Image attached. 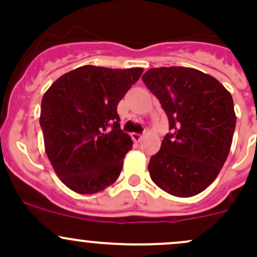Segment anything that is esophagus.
Segmentation results:
<instances>
[{
  "instance_id": "esophagus-1",
  "label": "esophagus",
  "mask_w": 257,
  "mask_h": 257,
  "mask_svg": "<svg viewBox=\"0 0 257 257\" xmlns=\"http://www.w3.org/2000/svg\"><path fill=\"white\" fill-rule=\"evenodd\" d=\"M142 138H143V136L142 134H138V133H132V139H133L136 143H139V142L142 141Z\"/></svg>"
}]
</instances>
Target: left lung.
Listing matches in <instances>:
<instances>
[{
	"label": "left lung",
	"instance_id": "obj_1",
	"mask_svg": "<svg viewBox=\"0 0 257 257\" xmlns=\"http://www.w3.org/2000/svg\"><path fill=\"white\" fill-rule=\"evenodd\" d=\"M142 79L159 99L170 131L150 158V178L174 196L196 195L229 155L236 125L231 94L214 77L188 67L152 68Z\"/></svg>",
	"mask_w": 257,
	"mask_h": 257
}]
</instances>
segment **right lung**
I'll list each match as a JSON object with an SVG mask.
<instances>
[{
	"mask_svg": "<svg viewBox=\"0 0 257 257\" xmlns=\"http://www.w3.org/2000/svg\"><path fill=\"white\" fill-rule=\"evenodd\" d=\"M143 69L83 66L45 93L40 124L47 157L71 190L94 194L120 174L133 142L120 129L118 103Z\"/></svg>",
	"mask_w": 257,
	"mask_h": 257,
	"instance_id": "1",
	"label": "right lung"
}]
</instances>
